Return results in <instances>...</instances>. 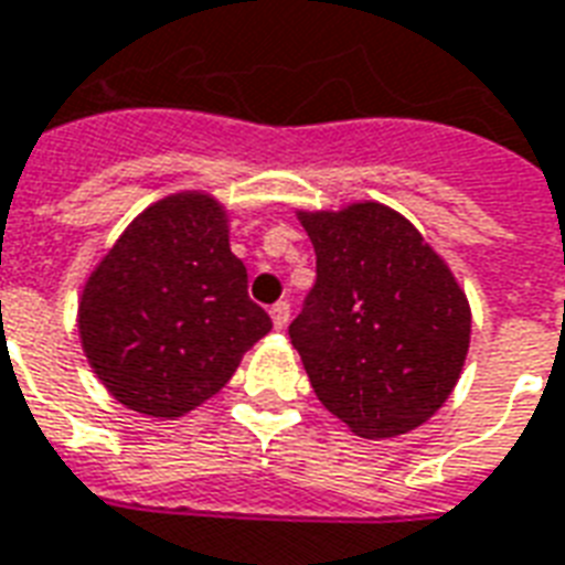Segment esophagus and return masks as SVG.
<instances>
[{"label":"esophagus","mask_w":565,"mask_h":565,"mask_svg":"<svg viewBox=\"0 0 565 565\" xmlns=\"http://www.w3.org/2000/svg\"><path fill=\"white\" fill-rule=\"evenodd\" d=\"M273 326L275 329H287V322H290V305L287 301H278V305H273Z\"/></svg>","instance_id":"obj_1"}]
</instances>
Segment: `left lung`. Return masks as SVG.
<instances>
[{
	"mask_svg": "<svg viewBox=\"0 0 565 565\" xmlns=\"http://www.w3.org/2000/svg\"><path fill=\"white\" fill-rule=\"evenodd\" d=\"M317 284L290 322L313 394L361 438H397L445 406L459 382L471 308L406 215L376 201L299 210Z\"/></svg>",
	"mask_w": 565,
	"mask_h": 565,
	"instance_id": "1",
	"label": "left lung"
}]
</instances>
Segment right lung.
Segmentation results:
<instances>
[{
  "label": "right lung",
  "mask_w": 565,
  "mask_h": 565,
  "mask_svg": "<svg viewBox=\"0 0 565 565\" xmlns=\"http://www.w3.org/2000/svg\"><path fill=\"white\" fill-rule=\"evenodd\" d=\"M227 234V210L213 195H168L129 222L82 287V352L132 412L186 415L273 329L248 299Z\"/></svg>",
  "instance_id": "obj_1"
}]
</instances>
